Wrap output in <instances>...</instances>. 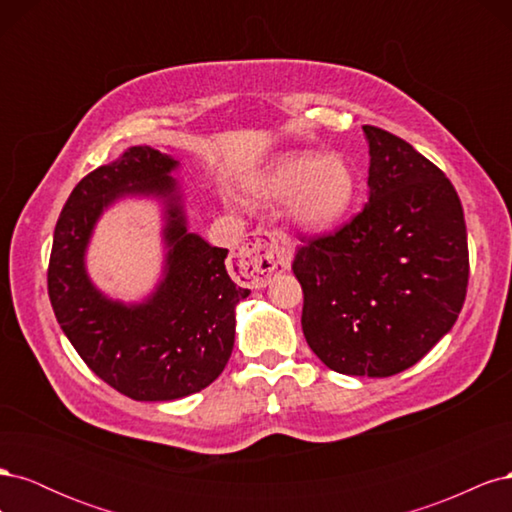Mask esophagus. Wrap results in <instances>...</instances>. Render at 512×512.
Wrapping results in <instances>:
<instances>
[{"mask_svg": "<svg viewBox=\"0 0 512 512\" xmlns=\"http://www.w3.org/2000/svg\"><path fill=\"white\" fill-rule=\"evenodd\" d=\"M294 245L284 230H265L247 241L237 256L241 277L250 284H265L277 271L290 267Z\"/></svg>", "mask_w": 512, "mask_h": 512, "instance_id": "obj_1", "label": "esophagus"}]
</instances>
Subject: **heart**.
<instances>
[{"label": "heart", "mask_w": 512, "mask_h": 512, "mask_svg": "<svg viewBox=\"0 0 512 512\" xmlns=\"http://www.w3.org/2000/svg\"><path fill=\"white\" fill-rule=\"evenodd\" d=\"M262 203L290 198L294 220L309 230H329L352 209L359 181L352 166L337 153L290 151L277 158L256 181Z\"/></svg>", "instance_id": "b5f03b06"}]
</instances>
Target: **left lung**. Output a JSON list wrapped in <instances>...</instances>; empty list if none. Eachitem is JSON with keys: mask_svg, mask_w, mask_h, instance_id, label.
<instances>
[{"mask_svg": "<svg viewBox=\"0 0 512 512\" xmlns=\"http://www.w3.org/2000/svg\"><path fill=\"white\" fill-rule=\"evenodd\" d=\"M369 203L331 235L301 239L309 348L337 374L386 378L418 363L453 329L468 292L461 200L404 138L363 126Z\"/></svg>", "mask_w": 512, "mask_h": 512, "instance_id": "1", "label": "left lung"}]
</instances>
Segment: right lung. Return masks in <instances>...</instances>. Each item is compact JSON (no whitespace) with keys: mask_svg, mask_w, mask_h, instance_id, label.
Listing matches in <instances>:
<instances>
[{"mask_svg":"<svg viewBox=\"0 0 512 512\" xmlns=\"http://www.w3.org/2000/svg\"><path fill=\"white\" fill-rule=\"evenodd\" d=\"M177 166L158 149L130 147L76 183L53 235L49 297L59 327L98 378L136 401L188 397L218 378L235 346V307L250 294L230 280L228 250L188 232L170 177ZM128 193L158 195L167 205L165 277L138 306L104 298L84 271L97 218Z\"/></svg>","mask_w":512,"mask_h":512,"instance_id":"right-lung-1","label":"right lung"}]
</instances>
